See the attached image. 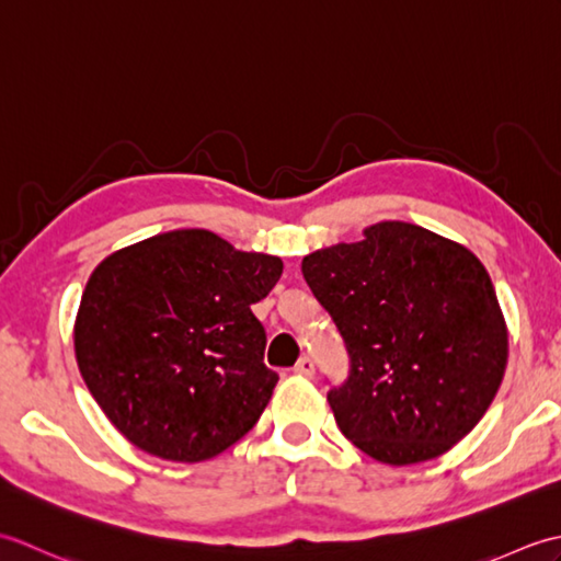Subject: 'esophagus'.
Masks as SVG:
<instances>
[{"instance_id": "esophagus-1", "label": "esophagus", "mask_w": 561, "mask_h": 561, "mask_svg": "<svg viewBox=\"0 0 561 561\" xmlns=\"http://www.w3.org/2000/svg\"><path fill=\"white\" fill-rule=\"evenodd\" d=\"M294 371L304 376V378H313L316 376V364L313 359H308V356H304V359H299V364L294 366Z\"/></svg>"}]
</instances>
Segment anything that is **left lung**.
Segmentation results:
<instances>
[{
    "label": "left lung",
    "instance_id": "8db88e82",
    "mask_svg": "<svg viewBox=\"0 0 561 561\" xmlns=\"http://www.w3.org/2000/svg\"><path fill=\"white\" fill-rule=\"evenodd\" d=\"M306 255L301 272L352 356L328 392L340 432L378 462L444 456L490 410L508 328L490 272L458 241L408 221Z\"/></svg>",
    "mask_w": 561,
    "mask_h": 561
}]
</instances>
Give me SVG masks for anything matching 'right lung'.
I'll return each instance as SVG.
<instances>
[{
  "mask_svg": "<svg viewBox=\"0 0 561 561\" xmlns=\"http://www.w3.org/2000/svg\"><path fill=\"white\" fill-rule=\"evenodd\" d=\"M282 270L279 257L207 229L151 236L99 262L75 318V356L129 444L202 462L253 428L279 376L262 362L265 328L250 306Z\"/></svg>",
  "mask_w": 561,
  "mask_h": 561,
  "instance_id": "add662e5",
  "label": "right lung"
}]
</instances>
